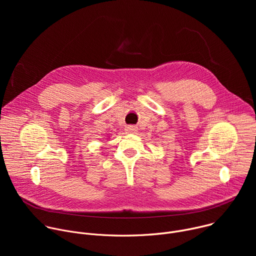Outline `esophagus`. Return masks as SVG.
Returning <instances> with one entry per match:
<instances>
[{"label":"esophagus","mask_w":256,"mask_h":256,"mask_svg":"<svg viewBox=\"0 0 256 256\" xmlns=\"http://www.w3.org/2000/svg\"><path fill=\"white\" fill-rule=\"evenodd\" d=\"M126 132L128 134H136L138 132V128L136 126H128L126 128Z\"/></svg>","instance_id":"obj_1"}]
</instances>
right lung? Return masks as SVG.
<instances>
[{
    "label": "right lung",
    "mask_w": 256,
    "mask_h": 256,
    "mask_svg": "<svg viewBox=\"0 0 256 256\" xmlns=\"http://www.w3.org/2000/svg\"><path fill=\"white\" fill-rule=\"evenodd\" d=\"M107 140H109V138H107Z\"/></svg>",
    "instance_id": "1"
}]
</instances>
